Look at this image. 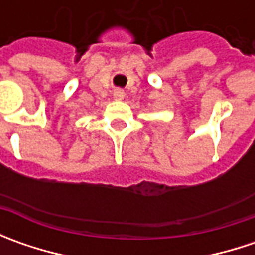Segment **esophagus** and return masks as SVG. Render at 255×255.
<instances>
[{
	"instance_id": "34e87169",
	"label": "esophagus",
	"mask_w": 255,
	"mask_h": 255,
	"mask_svg": "<svg viewBox=\"0 0 255 255\" xmlns=\"http://www.w3.org/2000/svg\"><path fill=\"white\" fill-rule=\"evenodd\" d=\"M123 96H125V92H123L122 89H115V92H113V98L115 99H123Z\"/></svg>"
}]
</instances>
